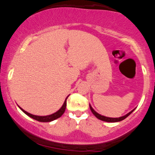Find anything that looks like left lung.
Segmentation results:
<instances>
[{
  "instance_id": "1",
  "label": "left lung",
  "mask_w": 155,
  "mask_h": 155,
  "mask_svg": "<svg viewBox=\"0 0 155 155\" xmlns=\"http://www.w3.org/2000/svg\"><path fill=\"white\" fill-rule=\"evenodd\" d=\"M90 110H91V111L92 112V114H93L95 115V116L97 117V119H99V120H102V121H104V122H120V121L123 120L125 118H127V117H128L129 115L130 114L132 113V112L135 110V108H134V109L132 110V111H130L129 113H127V114L124 115V116H122V117H118V118H112V117H105V116H103V115L99 114L98 113H97V112H96L95 110H94L93 108H92V106H90Z\"/></svg>"
}]
</instances>
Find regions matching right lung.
I'll use <instances>...</instances> for the list:
<instances>
[{"label":"right lung","mask_w":155,"mask_h":155,"mask_svg":"<svg viewBox=\"0 0 155 155\" xmlns=\"http://www.w3.org/2000/svg\"><path fill=\"white\" fill-rule=\"evenodd\" d=\"M68 97V96L65 98V101H64V104L63 106H62V107L60 108L59 110H58V111L55 112V113L52 114H50V115H47V116H36V115H33V114H31L28 113V112H27L26 111H25V110H23L22 108L19 107L22 111L24 112L25 114L28 115V116H29L30 117H31V118L34 119V120L38 121V122H51V121L56 120V119L59 118L62 116V115L63 114V113L65 112V108H66V101H67V98Z\"/></svg>","instance_id":"obj_1"}]
</instances>
